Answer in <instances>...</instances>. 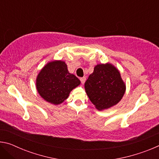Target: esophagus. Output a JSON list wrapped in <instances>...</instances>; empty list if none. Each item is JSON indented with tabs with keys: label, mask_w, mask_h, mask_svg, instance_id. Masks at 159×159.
Here are the masks:
<instances>
[{
	"label": "esophagus",
	"mask_w": 159,
	"mask_h": 159,
	"mask_svg": "<svg viewBox=\"0 0 159 159\" xmlns=\"http://www.w3.org/2000/svg\"><path fill=\"white\" fill-rule=\"evenodd\" d=\"M80 82H81L82 84H84V83L85 82L86 78L85 77H82V78H80Z\"/></svg>",
	"instance_id": "obj_1"
}]
</instances>
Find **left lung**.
Segmentation results:
<instances>
[{"mask_svg": "<svg viewBox=\"0 0 159 159\" xmlns=\"http://www.w3.org/2000/svg\"><path fill=\"white\" fill-rule=\"evenodd\" d=\"M85 92L98 110L116 105L122 99L125 84L120 72L111 64H98L85 83Z\"/></svg>", "mask_w": 159, "mask_h": 159, "instance_id": "obj_1", "label": "left lung"}]
</instances>
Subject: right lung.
I'll use <instances>...</instances> for the list:
<instances>
[{
    "mask_svg": "<svg viewBox=\"0 0 159 159\" xmlns=\"http://www.w3.org/2000/svg\"><path fill=\"white\" fill-rule=\"evenodd\" d=\"M80 83L75 75L69 73L64 61L56 60L48 63L40 71L36 89L45 101L57 105L68 98L70 92Z\"/></svg>",
    "mask_w": 159,
    "mask_h": 159,
    "instance_id": "right-lung-1",
    "label": "right lung"
}]
</instances>
